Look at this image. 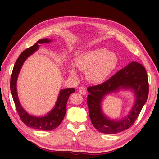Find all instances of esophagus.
Here are the masks:
<instances>
[{"mask_svg": "<svg viewBox=\"0 0 159 159\" xmlns=\"http://www.w3.org/2000/svg\"><path fill=\"white\" fill-rule=\"evenodd\" d=\"M79 92L80 93L83 94V95L86 94V93H87L86 89L84 88V87H79Z\"/></svg>", "mask_w": 159, "mask_h": 159, "instance_id": "obj_1", "label": "esophagus"}]
</instances>
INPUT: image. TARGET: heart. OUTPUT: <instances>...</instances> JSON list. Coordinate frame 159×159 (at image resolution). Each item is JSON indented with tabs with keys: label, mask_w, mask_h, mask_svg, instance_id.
Listing matches in <instances>:
<instances>
[{
	"label": "heart",
	"mask_w": 159,
	"mask_h": 159,
	"mask_svg": "<svg viewBox=\"0 0 159 159\" xmlns=\"http://www.w3.org/2000/svg\"><path fill=\"white\" fill-rule=\"evenodd\" d=\"M119 64L116 55L106 49H91L84 51L76 57V68L82 72H87L88 80L94 83H99L108 78ZM73 76H77V72L73 66L70 68Z\"/></svg>",
	"instance_id": "obj_1"
}]
</instances>
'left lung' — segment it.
Returning <instances> with one entry per match:
<instances>
[{
	"instance_id": "1",
	"label": "left lung",
	"mask_w": 159,
	"mask_h": 159,
	"mask_svg": "<svg viewBox=\"0 0 159 159\" xmlns=\"http://www.w3.org/2000/svg\"><path fill=\"white\" fill-rule=\"evenodd\" d=\"M148 79L145 68L139 63L133 61L118 71L109 79L98 85L87 88V105L89 117L94 127L104 134H112L131 127L137 119L146 103L149 91ZM120 88H131L136 95L135 105L128 116L120 121L108 120L102 114L101 102L106 94Z\"/></svg>"
}]
</instances>
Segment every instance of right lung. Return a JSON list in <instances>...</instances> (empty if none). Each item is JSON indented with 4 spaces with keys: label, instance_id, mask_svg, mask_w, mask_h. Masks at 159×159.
<instances>
[{
    "label": "right lung",
    "instance_id": "right-lung-1",
    "mask_svg": "<svg viewBox=\"0 0 159 159\" xmlns=\"http://www.w3.org/2000/svg\"><path fill=\"white\" fill-rule=\"evenodd\" d=\"M51 40L47 39H40L34 45L25 49L20 54L14 65L10 82V88L13 101L21 121L29 127L42 131H51L57 128L60 125L66 113V104H67L69 96L75 92V89L74 88H68L61 90L55 108L46 116L43 117H36L30 115L22 108L17 97L16 83L18 75L24 61L30 55L38 49L39 44L48 43Z\"/></svg>",
    "mask_w": 159,
    "mask_h": 159
}]
</instances>
